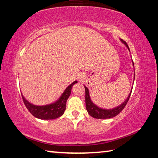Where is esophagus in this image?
Returning a JSON list of instances; mask_svg holds the SVG:
<instances>
[{"instance_id":"34e87169","label":"esophagus","mask_w":158,"mask_h":158,"mask_svg":"<svg viewBox=\"0 0 158 158\" xmlns=\"http://www.w3.org/2000/svg\"><path fill=\"white\" fill-rule=\"evenodd\" d=\"M84 75H80V77H79V79H81V80H82L83 79H84Z\"/></svg>"}]
</instances>
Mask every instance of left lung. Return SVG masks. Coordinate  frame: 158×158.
<instances>
[{
  "instance_id": "8db88e82",
  "label": "left lung",
  "mask_w": 158,
  "mask_h": 158,
  "mask_svg": "<svg viewBox=\"0 0 158 158\" xmlns=\"http://www.w3.org/2000/svg\"><path fill=\"white\" fill-rule=\"evenodd\" d=\"M121 41L125 45V46L127 47L128 50L130 51L129 47H128V45L127 44L126 42H125L124 40H123L122 39H121ZM132 63H133V61H132ZM133 66H134V63H133ZM84 88H85V106H86V110L88 111V113L89 114L90 116H91L92 117L95 118H98V119L111 118L116 116L118 114L121 113V111L124 109L125 105H127V102L130 99L131 93H132V89H131V91L129 93V95L127 96L126 100H125L121 105L118 106H116V107L113 108V109H106L100 108V107H99L98 106L95 105V104L92 102L91 99H90V98L89 89H88L85 85H84Z\"/></svg>"
}]
</instances>
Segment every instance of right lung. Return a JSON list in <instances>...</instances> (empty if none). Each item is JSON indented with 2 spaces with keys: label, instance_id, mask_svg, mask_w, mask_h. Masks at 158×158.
<instances>
[{
  "label": "right lung",
  "instance_id": "add662e5",
  "mask_svg": "<svg viewBox=\"0 0 158 158\" xmlns=\"http://www.w3.org/2000/svg\"><path fill=\"white\" fill-rule=\"evenodd\" d=\"M76 83H77V81H74L73 83H72L65 90V91L63 93V94L56 102L49 104V105L43 106L35 105L26 100L23 95H21V96H22L23 101L26 108L33 116L42 120L55 119L62 116L65 112L66 102L71 94L72 88Z\"/></svg>",
  "mask_w": 158,
  "mask_h": 158
}]
</instances>
